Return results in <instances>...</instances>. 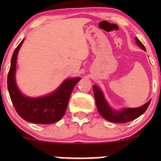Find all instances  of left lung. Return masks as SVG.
Returning <instances> with one entry per match:
<instances>
[{"mask_svg": "<svg viewBox=\"0 0 161 161\" xmlns=\"http://www.w3.org/2000/svg\"><path fill=\"white\" fill-rule=\"evenodd\" d=\"M136 43L139 47H141V49L146 51L145 47L137 37H136ZM92 87H93L94 97H95L96 103L99 113L104 119L111 122L125 123L139 118L147 111L151 101V100H149L147 103L139 108H122L121 110H115L113 109L108 103L101 90L96 85H93Z\"/></svg>", "mask_w": 161, "mask_h": 161, "instance_id": "obj_1", "label": "left lung"}]
</instances>
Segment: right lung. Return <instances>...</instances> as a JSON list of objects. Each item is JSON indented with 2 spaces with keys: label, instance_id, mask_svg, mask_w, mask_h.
Masks as SVG:
<instances>
[{
  "label": "right lung",
  "instance_id": "add662e5",
  "mask_svg": "<svg viewBox=\"0 0 161 161\" xmlns=\"http://www.w3.org/2000/svg\"><path fill=\"white\" fill-rule=\"evenodd\" d=\"M23 42L22 40L13 53L8 75V90L11 102L19 116L29 122L42 125L58 122L65 114L73 89L81 78L66 79L48 95L40 97L25 96L19 89L15 81L18 53Z\"/></svg>",
  "mask_w": 161,
  "mask_h": 161
}]
</instances>
